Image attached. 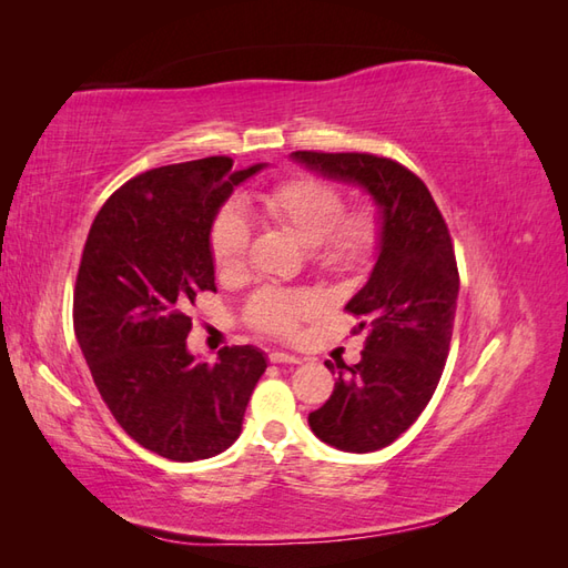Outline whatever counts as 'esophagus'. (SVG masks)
<instances>
[{
    "instance_id": "obj_1",
    "label": "esophagus",
    "mask_w": 568,
    "mask_h": 568,
    "mask_svg": "<svg viewBox=\"0 0 568 568\" xmlns=\"http://www.w3.org/2000/svg\"><path fill=\"white\" fill-rule=\"evenodd\" d=\"M268 358H271V364H300L297 356L283 354V352H273Z\"/></svg>"
}]
</instances>
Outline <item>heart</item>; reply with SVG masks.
I'll return each mask as SVG.
<instances>
[{"mask_svg":"<svg viewBox=\"0 0 568 568\" xmlns=\"http://www.w3.org/2000/svg\"><path fill=\"white\" fill-rule=\"evenodd\" d=\"M258 207L310 246L312 261L329 273H356L373 258L381 241L378 214L371 207L344 212L342 190L322 178L297 175L258 192ZM251 222L246 212L229 204L210 226V253L220 275H234L246 261ZM317 297L305 291L263 287L251 297L246 320L251 327L273 336H287L297 324L315 315Z\"/></svg>","mask_w":568,"mask_h":568,"instance_id":"b5f03b06","label":"heart"}]
</instances>
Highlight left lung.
<instances>
[{"mask_svg": "<svg viewBox=\"0 0 568 568\" xmlns=\"http://www.w3.org/2000/svg\"><path fill=\"white\" fill-rule=\"evenodd\" d=\"M291 159L336 183L356 185L378 210L381 241L366 285L346 310L366 332L361 361L332 364L339 378L310 429L342 452L393 444L432 400L449 356L458 271L449 229L427 185L405 165L371 153L295 151Z\"/></svg>", "mask_w": 568, "mask_h": 568, "instance_id": "1", "label": "left lung"}]
</instances>
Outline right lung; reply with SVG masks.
<instances>
[{"label": "right lung", "instance_id": "right-lung-1", "mask_svg": "<svg viewBox=\"0 0 568 568\" xmlns=\"http://www.w3.org/2000/svg\"><path fill=\"white\" fill-rule=\"evenodd\" d=\"M226 155L153 168L102 204L84 241L72 320L92 381L131 439L171 462L229 449L268 358L226 346L216 364L187 348L185 307L212 291L210 226L236 185Z\"/></svg>", "mask_w": 568, "mask_h": 568}]
</instances>
